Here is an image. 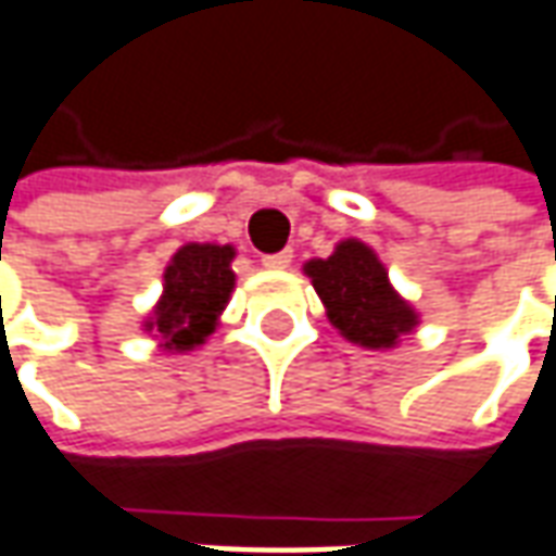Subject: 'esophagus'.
Here are the masks:
<instances>
[{"mask_svg":"<svg viewBox=\"0 0 556 556\" xmlns=\"http://www.w3.org/2000/svg\"><path fill=\"white\" fill-rule=\"evenodd\" d=\"M262 264L267 270H286L292 264V249H282V252H274V255H264Z\"/></svg>","mask_w":556,"mask_h":556,"instance_id":"34e87169","label":"esophagus"}]
</instances>
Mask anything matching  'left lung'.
Masks as SVG:
<instances>
[{
	"label": "left lung",
	"instance_id": "1",
	"mask_svg": "<svg viewBox=\"0 0 556 556\" xmlns=\"http://www.w3.org/2000/svg\"><path fill=\"white\" fill-rule=\"evenodd\" d=\"M304 274L326 304L328 323L350 343L392 350L420 326V313L392 289L377 252L356 237L341 240L328 258H309Z\"/></svg>",
	"mask_w": 556,
	"mask_h": 556
}]
</instances>
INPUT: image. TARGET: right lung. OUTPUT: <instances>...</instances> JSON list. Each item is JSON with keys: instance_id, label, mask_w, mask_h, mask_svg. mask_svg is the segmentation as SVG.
Instances as JSON below:
<instances>
[{"instance_id": "obj_1", "label": "right lung", "mask_w": 556, "mask_h": 556, "mask_svg": "<svg viewBox=\"0 0 556 556\" xmlns=\"http://www.w3.org/2000/svg\"><path fill=\"white\" fill-rule=\"evenodd\" d=\"M233 255L222 243H185L164 267V292L142 323L164 353H188L213 334L233 292Z\"/></svg>"}]
</instances>
